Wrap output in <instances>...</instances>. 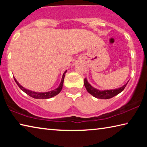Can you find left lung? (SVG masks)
<instances>
[{
    "label": "left lung",
    "instance_id": "1",
    "mask_svg": "<svg viewBox=\"0 0 147 147\" xmlns=\"http://www.w3.org/2000/svg\"><path fill=\"white\" fill-rule=\"evenodd\" d=\"M127 84L128 83H126L125 85H124L123 87L116 89L100 91L94 88L93 87H92L90 84L88 83V82L87 81L86 78L84 79V86H85L87 91H88V93L92 94V95L94 96V97L101 99H108L113 97V96H115L117 94L120 93L121 91H123L124 90V89L125 88L126 86L127 85Z\"/></svg>",
    "mask_w": 147,
    "mask_h": 147
}]
</instances>
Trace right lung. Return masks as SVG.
Segmentation results:
<instances>
[{
    "instance_id": "add662e5",
    "label": "right lung",
    "mask_w": 147,
    "mask_h": 147,
    "mask_svg": "<svg viewBox=\"0 0 147 147\" xmlns=\"http://www.w3.org/2000/svg\"><path fill=\"white\" fill-rule=\"evenodd\" d=\"M66 72H67V71L64 72L63 76H62L61 82L60 84H59L58 88L56 89H54V90L49 91V92H45V93H37V92L28 90V89L24 88L23 86H21V85H20V84L18 83V82L16 80V79L15 78H14V80H15V81H16V82L17 83V86L19 87V88L21 89L22 91H23L24 93H26L27 94H28L29 96H30L31 97H33L34 98H37V99H47V98H50L51 97H53V96L57 95V94L60 93V91H61L62 87H63L64 77H65V75Z\"/></svg>"
}]
</instances>
